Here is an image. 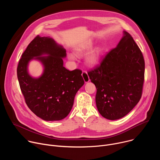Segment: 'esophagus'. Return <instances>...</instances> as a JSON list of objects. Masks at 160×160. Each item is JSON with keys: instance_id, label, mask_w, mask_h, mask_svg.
I'll return each instance as SVG.
<instances>
[{"instance_id": "34e87169", "label": "esophagus", "mask_w": 160, "mask_h": 160, "mask_svg": "<svg viewBox=\"0 0 160 160\" xmlns=\"http://www.w3.org/2000/svg\"><path fill=\"white\" fill-rule=\"evenodd\" d=\"M82 75L83 80H84V82L85 83H87V82H88L90 81V78H89V77L88 76V74H87V73L86 72H83Z\"/></svg>"}]
</instances>
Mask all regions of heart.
Masks as SVG:
<instances>
[{"label": "heart", "instance_id": "obj_1", "mask_svg": "<svg viewBox=\"0 0 160 160\" xmlns=\"http://www.w3.org/2000/svg\"><path fill=\"white\" fill-rule=\"evenodd\" d=\"M94 45L92 42L86 43L80 47L78 48L76 50V54L77 56H82L89 52L92 49ZM102 49L100 48H97L95 49L90 51L87 54L85 58V62L87 65L89 66H94L98 64L101 56ZM68 58L70 60H75L76 57L73 54H70L68 55Z\"/></svg>", "mask_w": 160, "mask_h": 160}]
</instances>
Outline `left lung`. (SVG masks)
<instances>
[{
    "label": "left lung",
    "mask_w": 160,
    "mask_h": 160,
    "mask_svg": "<svg viewBox=\"0 0 160 160\" xmlns=\"http://www.w3.org/2000/svg\"><path fill=\"white\" fill-rule=\"evenodd\" d=\"M144 58L126 31L117 46L88 73L97 88L96 102L104 118L116 120L132 111L141 99L144 80Z\"/></svg>",
    "instance_id": "obj_1"
}]
</instances>
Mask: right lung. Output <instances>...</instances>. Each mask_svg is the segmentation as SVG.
<instances>
[{
    "label": "right lung",
    "instance_id": "1",
    "mask_svg": "<svg viewBox=\"0 0 160 160\" xmlns=\"http://www.w3.org/2000/svg\"><path fill=\"white\" fill-rule=\"evenodd\" d=\"M66 49L50 37L37 35L21 56L17 75L21 92L30 110L45 121H59L71 111L75 96L83 85L82 71L63 66ZM32 60L39 61L43 73L37 78L28 72Z\"/></svg>",
    "mask_w": 160,
    "mask_h": 160
}]
</instances>
